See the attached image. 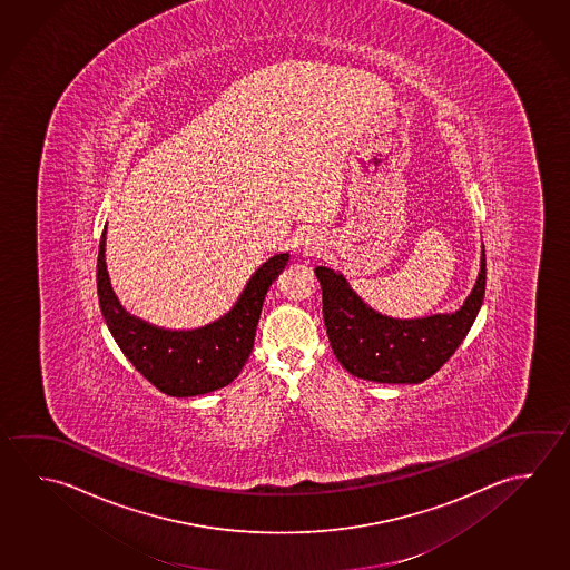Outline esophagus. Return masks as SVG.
Returning <instances> with one entry per match:
<instances>
[{"instance_id": "34e87169", "label": "esophagus", "mask_w": 570, "mask_h": 570, "mask_svg": "<svg viewBox=\"0 0 570 570\" xmlns=\"http://www.w3.org/2000/svg\"><path fill=\"white\" fill-rule=\"evenodd\" d=\"M318 240L314 236H308L306 240L302 242V248H304L306 254H314V252L318 250Z\"/></svg>"}]
</instances>
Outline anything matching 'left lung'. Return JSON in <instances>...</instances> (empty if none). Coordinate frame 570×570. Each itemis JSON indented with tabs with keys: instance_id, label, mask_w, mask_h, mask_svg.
I'll return each instance as SVG.
<instances>
[{
	"instance_id": "8db88e82",
	"label": "left lung",
	"mask_w": 570,
	"mask_h": 570,
	"mask_svg": "<svg viewBox=\"0 0 570 570\" xmlns=\"http://www.w3.org/2000/svg\"><path fill=\"white\" fill-rule=\"evenodd\" d=\"M330 346L352 376L384 384H419L430 379L466 338L487 288L484 246L479 278L454 312L424 318H392L370 308L342 272L316 266Z\"/></svg>"
}]
</instances>
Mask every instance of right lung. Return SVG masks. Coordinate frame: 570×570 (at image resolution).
Returning a JSON list of instances; mask_svg holds the SVG:
<instances>
[{"instance_id":"right-lung-1","label":"right lung","mask_w":570,"mask_h":570,"mask_svg":"<svg viewBox=\"0 0 570 570\" xmlns=\"http://www.w3.org/2000/svg\"><path fill=\"white\" fill-rule=\"evenodd\" d=\"M289 254H274L250 276L224 316L191 330L160 328L131 316L111 288L106 266V228L98 252V296L104 320L126 358L168 396L188 399L228 386L254 348L262 304Z\"/></svg>"}]
</instances>
